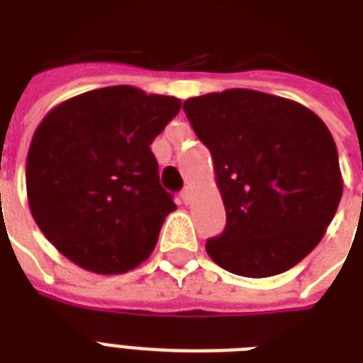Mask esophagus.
I'll list each match as a JSON object with an SVG mask.
<instances>
[{
	"instance_id": "1",
	"label": "esophagus",
	"mask_w": 363,
	"mask_h": 363,
	"mask_svg": "<svg viewBox=\"0 0 363 363\" xmlns=\"http://www.w3.org/2000/svg\"><path fill=\"white\" fill-rule=\"evenodd\" d=\"M181 198H182V201H184V203L190 205V201H192V188H190V186L184 188V190L181 192Z\"/></svg>"
}]
</instances>
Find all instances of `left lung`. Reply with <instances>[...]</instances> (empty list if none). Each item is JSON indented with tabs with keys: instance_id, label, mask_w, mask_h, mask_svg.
Listing matches in <instances>:
<instances>
[{
	"instance_id": "obj_1",
	"label": "left lung",
	"mask_w": 363,
	"mask_h": 363,
	"mask_svg": "<svg viewBox=\"0 0 363 363\" xmlns=\"http://www.w3.org/2000/svg\"><path fill=\"white\" fill-rule=\"evenodd\" d=\"M184 113L211 150L226 230L205 250L233 275L264 279L299 264L335 216L343 177L328 125L305 105L232 88Z\"/></svg>"
}]
</instances>
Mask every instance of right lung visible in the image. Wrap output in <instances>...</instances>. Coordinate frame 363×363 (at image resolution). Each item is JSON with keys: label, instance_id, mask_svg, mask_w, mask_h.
<instances>
[{"label": "right lung", "instance_id": "add662e5", "mask_svg": "<svg viewBox=\"0 0 363 363\" xmlns=\"http://www.w3.org/2000/svg\"><path fill=\"white\" fill-rule=\"evenodd\" d=\"M181 99L135 86L79 94L48 111L31 137L26 192L54 248L98 275L135 269L177 205L160 184L150 143Z\"/></svg>", "mask_w": 363, "mask_h": 363}]
</instances>
